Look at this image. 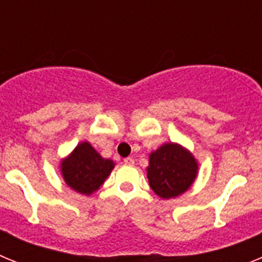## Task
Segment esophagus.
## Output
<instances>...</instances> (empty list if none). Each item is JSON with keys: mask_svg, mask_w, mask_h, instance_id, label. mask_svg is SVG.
I'll list each match as a JSON object with an SVG mask.
<instances>
[{"mask_svg": "<svg viewBox=\"0 0 262 262\" xmlns=\"http://www.w3.org/2000/svg\"><path fill=\"white\" fill-rule=\"evenodd\" d=\"M123 163L126 164V165H134V163H135V161H134L133 157H126V159L123 160Z\"/></svg>", "mask_w": 262, "mask_h": 262, "instance_id": "34e87169", "label": "esophagus"}]
</instances>
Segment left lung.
Wrapping results in <instances>:
<instances>
[{
    "label": "left lung",
    "instance_id": "left-lung-1",
    "mask_svg": "<svg viewBox=\"0 0 262 262\" xmlns=\"http://www.w3.org/2000/svg\"><path fill=\"white\" fill-rule=\"evenodd\" d=\"M198 174V163L186 148L177 143H166L149 155L147 177L155 194L176 198L193 185Z\"/></svg>",
    "mask_w": 262,
    "mask_h": 262
}]
</instances>
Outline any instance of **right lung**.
<instances>
[{
    "mask_svg": "<svg viewBox=\"0 0 262 262\" xmlns=\"http://www.w3.org/2000/svg\"><path fill=\"white\" fill-rule=\"evenodd\" d=\"M114 165L113 160L103 159L90 143L82 142L62 160L60 170L72 190L90 195L105 182Z\"/></svg>",
    "mask_w": 262,
    "mask_h": 262,
    "instance_id": "add662e5",
    "label": "right lung"
}]
</instances>
